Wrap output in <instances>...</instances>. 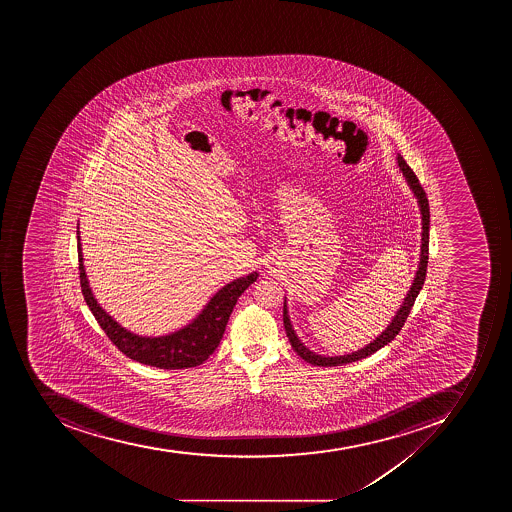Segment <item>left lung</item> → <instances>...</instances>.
I'll list each match as a JSON object with an SVG mask.
<instances>
[{"label":"left lung","mask_w":512,"mask_h":512,"mask_svg":"<svg viewBox=\"0 0 512 512\" xmlns=\"http://www.w3.org/2000/svg\"><path fill=\"white\" fill-rule=\"evenodd\" d=\"M399 161L400 169L405 174L408 184H410L411 190L415 192L416 198H418L419 208H421V214H423V242H421V259H419L418 272H416L415 282L411 285L410 291H408L407 298L403 301L402 307L399 312L395 315L391 325L387 326L386 330L381 333V336L368 344L367 347H363L359 352H354L351 355H339V357H323V355L314 354L310 352L304 344L299 341L298 336L294 333L293 326L290 323V317L286 312V304L283 307V325H285L286 336L290 339L291 346H293L296 354L301 359L306 360L307 363H312L315 367H339V365H346V363L357 362V360L365 359L368 355L375 354L381 347L394 341L395 336L400 333L402 326L407 322V317L410 315L411 307L415 306L416 298H418L419 291L423 288L424 280H426L427 274V259H429V222H431V214H429V202H427L426 192H424L423 186L419 184L416 174L413 173V169L408 166L407 161L403 160L402 155L397 157Z\"/></svg>","instance_id":"1"}]
</instances>
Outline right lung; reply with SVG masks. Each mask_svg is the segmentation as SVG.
I'll return each mask as SVG.
<instances>
[{"label": "right lung", "instance_id": "obj_1", "mask_svg": "<svg viewBox=\"0 0 512 512\" xmlns=\"http://www.w3.org/2000/svg\"><path fill=\"white\" fill-rule=\"evenodd\" d=\"M77 240L81 293L85 296L86 304L96 317L97 323L109 336L110 341L118 347V351L123 352L126 357L149 367L163 368V370H182V368L202 365L221 343L222 334L226 331L227 322L237 304V299L258 278V274L253 272L224 286L214 294L202 314L198 315L186 328L160 338H142L118 325L97 304L86 280L78 230Z\"/></svg>", "mask_w": 512, "mask_h": 512}]
</instances>
